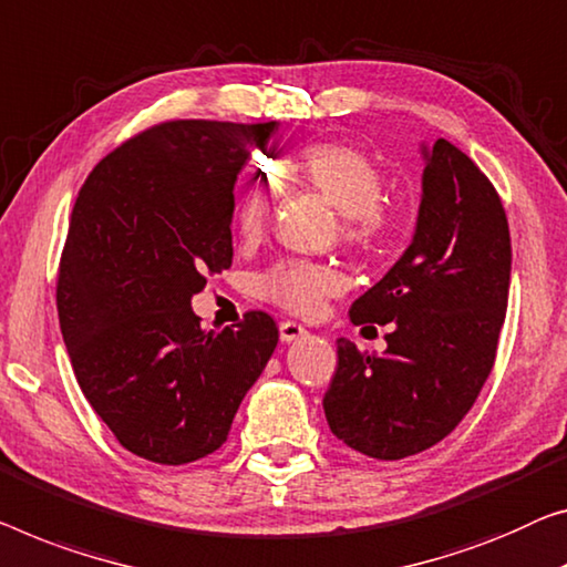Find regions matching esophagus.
Here are the masks:
<instances>
[{
    "label": "esophagus",
    "mask_w": 567,
    "mask_h": 567,
    "mask_svg": "<svg viewBox=\"0 0 567 567\" xmlns=\"http://www.w3.org/2000/svg\"><path fill=\"white\" fill-rule=\"evenodd\" d=\"M306 333H308L306 328H302L300 323H295V320H282V323H280V338L285 343L298 341V338H302Z\"/></svg>",
    "instance_id": "1"
}]
</instances>
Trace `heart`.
Wrapping results in <instances>:
<instances>
[{
	"label": "heart",
	"instance_id": "obj_1",
	"mask_svg": "<svg viewBox=\"0 0 567 567\" xmlns=\"http://www.w3.org/2000/svg\"><path fill=\"white\" fill-rule=\"evenodd\" d=\"M287 175L316 190L343 214L341 234L351 247H374L392 226V203L382 196L384 177L364 150L343 142H316L302 147L285 165ZM275 181L267 173H251L236 198V229L255 239L267 229L275 208ZM259 298L295 316H316L326 298L341 290L333 267L308 259H280L257 275Z\"/></svg>",
	"mask_w": 567,
	"mask_h": 567
}]
</instances>
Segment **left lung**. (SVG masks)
<instances>
[{"instance_id": "left-lung-1", "label": "left lung", "mask_w": 567, "mask_h": 567, "mask_svg": "<svg viewBox=\"0 0 567 567\" xmlns=\"http://www.w3.org/2000/svg\"><path fill=\"white\" fill-rule=\"evenodd\" d=\"M415 239L353 302V326H390L382 357L338 338L323 396L331 433L377 461L441 443L492 374L506 318L512 236L504 203L447 140L427 152Z\"/></svg>"}]
</instances>
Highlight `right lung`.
Here are the masks:
<instances>
[{
	"mask_svg": "<svg viewBox=\"0 0 567 567\" xmlns=\"http://www.w3.org/2000/svg\"><path fill=\"white\" fill-rule=\"evenodd\" d=\"M277 122L171 120L81 185L58 267L61 333L96 415L140 458L183 466L226 443L280 331L247 310L203 331L190 298L231 267L234 183Z\"/></svg>",
	"mask_w": 567,
	"mask_h": 567,
	"instance_id": "1",
	"label": "right lung"
}]
</instances>
